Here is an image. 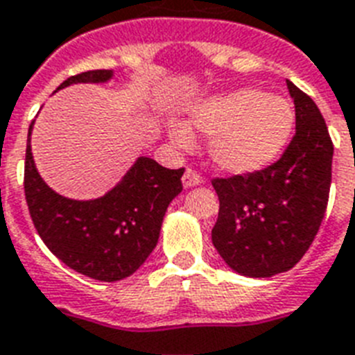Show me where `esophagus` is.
<instances>
[{
	"mask_svg": "<svg viewBox=\"0 0 355 355\" xmlns=\"http://www.w3.org/2000/svg\"><path fill=\"white\" fill-rule=\"evenodd\" d=\"M201 175L198 174V172H194L192 168H187L185 174H183V187L185 189H191V187H196V185H201Z\"/></svg>",
	"mask_w": 355,
	"mask_h": 355,
	"instance_id": "1",
	"label": "esophagus"
}]
</instances>
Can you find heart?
Returning a JSON list of instances; mask_svg holds the SVG:
<instances>
[{"instance_id": "obj_1", "label": "heart", "mask_w": 355, "mask_h": 355, "mask_svg": "<svg viewBox=\"0 0 355 355\" xmlns=\"http://www.w3.org/2000/svg\"><path fill=\"white\" fill-rule=\"evenodd\" d=\"M293 128V106L286 98L260 89H240L194 104L187 113L185 126L170 128V139L175 146L187 148L192 132L212 135V164L227 174L248 175L279 159Z\"/></svg>"}]
</instances>
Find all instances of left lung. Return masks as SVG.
<instances>
[{"instance_id": "left-lung-1", "label": "left lung", "mask_w": 355, "mask_h": 355, "mask_svg": "<svg viewBox=\"0 0 355 355\" xmlns=\"http://www.w3.org/2000/svg\"><path fill=\"white\" fill-rule=\"evenodd\" d=\"M295 135L277 163L248 175L214 180L220 200L212 243L236 273L268 279L310 249L324 218L334 144L319 107L293 82Z\"/></svg>"}]
</instances>
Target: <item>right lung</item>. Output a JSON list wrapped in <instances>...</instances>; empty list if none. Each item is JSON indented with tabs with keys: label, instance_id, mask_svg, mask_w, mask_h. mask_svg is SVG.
<instances>
[{
	"label": "right lung",
	"instance_id": "obj_1",
	"mask_svg": "<svg viewBox=\"0 0 355 355\" xmlns=\"http://www.w3.org/2000/svg\"><path fill=\"white\" fill-rule=\"evenodd\" d=\"M112 69L69 76L71 84H104ZM29 126L25 154V200L40 238L56 258L76 273L102 282L133 275L159 240L164 212L183 191L185 170H170L150 157H137L112 191L95 200H71L51 189L34 164Z\"/></svg>",
	"mask_w": 355,
	"mask_h": 355
}]
</instances>
